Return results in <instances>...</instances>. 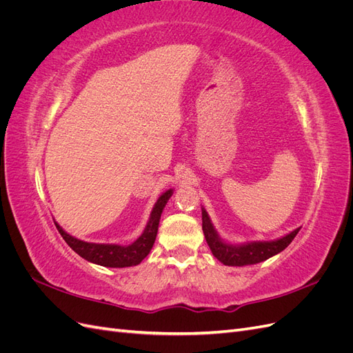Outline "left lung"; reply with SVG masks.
<instances>
[{
  "instance_id": "obj_1",
  "label": "left lung",
  "mask_w": 353,
  "mask_h": 353,
  "mask_svg": "<svg viewBox=\"0 0 353 353\" xmlns=\"http://www.w3.org/2000/svg\"><path fill=\"white\" fill-rule=\"evenodd\" d=\"M201 228L205 232V239L215 258L228 266H244L263 262L272 256L283 252L288 244L293 241L296 234L301 228H296L284 237L271 241H249L243 244H230L223 241L208 215L205 208H201Z\"/></svg>"
}]
</instances>
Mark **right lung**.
<instances>
[{
  "mask_svg": "<svg viewBox=\"0 0 353 353\" xmlns=\"http://www.w3.org/2000/svg\"><path fill=\"white\" fill-rule=\"evenodd\" d=\"M172 193L174 190H168L165 193L160 194V197L154 203V208L150 213V218H148V222L143 234L134 243L128 245L88 243L70 236V234H68L65 230H63L59 223H56V227L61 234V237L65 239V241L70 245L72 250L77 252L85 261L97 263L101 266H108V268L135 266L140 263L148 253H150L157 236L160 215H162L166 203L170 199V196H172Z\"/></svg>",
  "mask_w": 353,
  "mask_h": 353,
  "instance_id": "1",
  "label": "right lung"
}]
</instances>
